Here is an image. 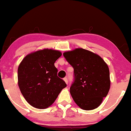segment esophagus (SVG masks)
I'll return each mask as SVG.
<instances>
[{
    "label": "esophagus",
    "instance_id": "34e87169",
    "mask_svg": "<svg viewBox=\"0 0 131 131\" xmlns=\"http://www.w3.org/2000/svg\"><path fill=\"white\" fill-rule=\"evenodd\" d=\"M64 81H65L66 84H68V79L67 78H64Z\"/></svg>",
    "mask_w": 131,
    "mask_h": 131
}]
</instances>
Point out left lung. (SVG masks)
Instances as JSON below:
<instances>
[{
  "instance_id": "1",
  "label": "left lung",
  "mask_w": 131,
  "mask_h": 131,
  "mask_svg": "<svg viewBox=\"0 0 131 131\" xmlns=\"http://www.w3.org/2000/svg\"><path fill=\"white\" fill-rule=\"evenodd\" d=\"M63 55L74 69L70 92L74 102L85 110L97 108L110 89L108 66L99 55L82 48L66 52Z\"/></svg>"
}]
</instances>
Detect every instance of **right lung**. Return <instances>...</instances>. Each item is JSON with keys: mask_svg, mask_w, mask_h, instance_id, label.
I'll return each instance as SVG.
<instances>
[{"mask_svg": "<svg viewBox=\"0 0 131 131\" xmlns=\"http://www.w3.org/2000/svg\"><path fill=\"white\" fill-rule=\"evenodd\" d=\"M61 55L58 51L45 49L27 55L19 64V89L26 101L35 108H48L67 86L57 76L58 70L54 66Z\"/></svg>", "mask_w": 131, "mask_h": 131, "instance_id": "right-lung-1", "label": "right lung"}]
</instances>
